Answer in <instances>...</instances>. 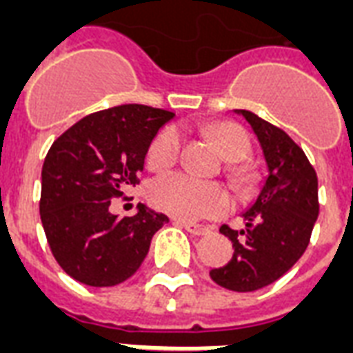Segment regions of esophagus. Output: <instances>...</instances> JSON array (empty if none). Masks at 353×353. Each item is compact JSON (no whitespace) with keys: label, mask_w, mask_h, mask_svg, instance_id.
I'll return each instance as SVG.
<instances>
[{"label":"esophagus","mask_w":353,"mask_h":353,"mask_svg":"<svg viewBox=\"0 0 353 353\" xmlns=\"http://www.w3.org/2000/svg\"><path fill=\"white\" fill-rule=\"evenodd\" d=\"M176 224L179 228H183L185 231H188L190 235H207L209 233V228H203V225H198V224H192V222H183V220H176Z\"/></svg>","instance_id":"obj_1"}]
</instances>
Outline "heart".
I'll list each match as a JSON object with an SVG mask.
<instances>
[{"label":"heart","mask_w":353,"mask_h":353,"mask_svg":"<svg viewBox=\"0 0 353 353\" xmlns=\"http://www.w3.org/2000/svg\"><path fill=\"white\" fill-rule=\"evenodd\" d=\"M220 155L228 163H241L252 152L246 131L233 122H220L207 128ZM183 148V134L177 128H166L153 139L148 150L146 163L155 172L166 170L177 163ZM228 176L236 187H248L254 174L246 165H230ZM148 198L159 211L179 220H203L220 216L230 209V196L214 183L200 181L187 174H166L157 177L148 188Z\"/></svg>","instance_id":"heart-1"}]
</instances>
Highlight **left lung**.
<instances>
[{"label":"left lung","instance_id":"obj_1","mask_svg":"<svg viewBox=\"0 0 353 353\" xmlns=\"http://www.w3.org/2000/svg\"><path fill=\"white\" fill-rule=\"evenodd\" d=\"M257 137L266 163L259 194L242 212L244 230L222 225L233 242V257L212 268L211 279L224 289L252 292L274 283L307 248L319 216V179L305 153L283 129L257 114L236 109Z\"/></svg>","mask_w":353,"mask_h":353}]
</instances>
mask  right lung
<instances>
[{"label":"right lung","instance_id":"add662e5","mask_svg":"<svg viewBox=\"0 0 353 353\" xmlns=\"http://www.w3.org/2000/svg\"><path fill=\"white\" fill-rule=\"evenodd\" d=\"M174 112L118 105L81 118L53 142L42 166L40 220L51 254L79 283L112 287L131 278L152 236L168 222L139 203L118 219L112 198L139 185L150 144Z\"/></svg>","mask_w":353,"mask_h":353}]
</instances>
